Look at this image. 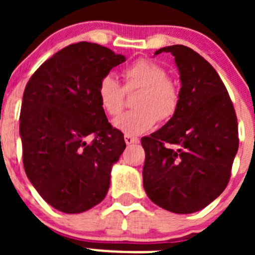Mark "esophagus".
I'll list each match as a JSON object with an SVG mask.
<instances>
[{"label": "esophagus", "mask_w": 255, "mask_h": 255, "mask_svg": "<svg viewBox=\"0 0 255 255\" xmlns=\"http://www.w3.org/2000/svg\"><path fill=\"white\" fill-rule=\"evenodd\" d=\"M125 142H126V144H127V145H129V144L139 143V139H138L137 137H133V135L125 134Z\"/></svg>", "instance_id": "esophagus-1"}]
</instances>
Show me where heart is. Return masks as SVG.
I'll return each mask as SVG.
<instances>
[{"mask_svg": "<svg viewBox=\"0 0 255 255\" xmlns=\"http://www.w3.org/2000/svg\"><path fill=\"white\" fill-rule=\"evenodd\" d=\"M125 84L113 75L104 76L97 86V99L102 110L111 117L123 111L126 92L139 90L133 106L115 121V127L129 135L142 134L159 121H168L175 115L180 102L176 84L168 79L165 69L149 59H138L122 73Z\"/></svg>", "mask_w": 255, "mask_h": 255, "instance_id": "1", "label": "heart"}]
</instances>
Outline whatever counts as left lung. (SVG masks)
Here are the masks:
<instances>
[{"mask_svg": "<svg viewBox=\"0 0 255 255\" xmlns=\"http://www.w3.org/2000/svg\"><path fill=\"white\" fill-rule=\"evenodd\" d=\"M180 73V102L165 126L142 138L143 185L149 199L174 213H192L227 186L238 150V123L213 66L185 45H170ZM175 145L176 148H173Z\"/></svg>", "mask_w": 255, "mask_h": 255, "instance_id": "obj_1", "label": "left lung"}]
</instances>
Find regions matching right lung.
Instances as JSON below:
<instances>
[{
    "label": "right lung",
    "mask_w": 255,
    "mask_h": 255,
    "mask_svg": "<svg viewBox=\"0 0 255 255\" xmlns=\"http://www.w3.org/2000/svg\"><path fill=\"white\" fill-rule=\"evenodd\" d=\"M126 60L111 49L80 42L54 54L24 89L19 116L23 165L40 196L65 213L102 201L113 164L126 148L109 123L97 86ZM90 134L94 139L86 142Z\"/></svg>",
    "instance_id": "add662e5"
}]
</instances>
